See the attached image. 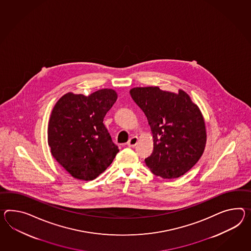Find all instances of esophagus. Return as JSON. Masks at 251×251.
Masks as SVG:
<instances>
[{"label":"esophagus","mask_w":251,"mask_h":251,"mask_svg":"<svg viewBox=\"0 0 251 251\" xmlns=\"http://www.w3.org/2000/svg\"><path fill=\"white\" fill-rule=\"evenodd\" d=\"M137 142H138V137L133 136V137H131V138L128 140V142H127V145H128V147H135L136 144H137Z\"/></svg>","instance_id":"esophagus-1"}]
</instances>
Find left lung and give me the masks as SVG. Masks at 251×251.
I'll list each match as a JSON object with an SVG mask.
<instances>
[{"instance_id":"1","label":"left lung","mask_w":251,"mask_h":251,"mask_svg":"<svg viewBox=\"0 0 251 251\" xmlns=\"http://www.w3.org/2000/svg\"><path fill=\"white\" fill-rule=\"evenodd\" d=\"M130 96L147 117L153 135V151L145 163L163 178L184 175L201 159L206 128L199 107L186 92L177 94L159 87L134 88Z\"/></svg>"}]
</instances>
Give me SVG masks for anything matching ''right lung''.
Here are the masks:
<instances>
[{
  "instance_id": "add662e5",
  "label": "right lung",
  "mask_w": 251,
  "mask_h": 251,
  "mask_svg": "<svg viewBox=\"0 0 251 251\" xmlns=\"http://www.w3.org/2000/svg\"><path fill=\"white\" fill-rule=\"evenodd\" d=\"M116 100L115 91L103 89L90 96L69 92L55 104L48 143L52 156L75 178H96L119 152L103 124Z\"/></svg>"
}]
</instances>
